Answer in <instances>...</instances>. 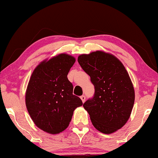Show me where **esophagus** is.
<instances>
[{"mask_svg":"<svg viewBox=\"0 0 158 158\" xmlns=\"http://www.w3.org/2000/svg\"><path fill=\"white\" fill-rule=\"evenodd\" d=\"M81 99L82 100V101H83V103H84L85 101V96H81Z\"/></svg>","mask_w":158,"mask_h":158,"instance_id":"1","label":"esophagus"}]
</instances>
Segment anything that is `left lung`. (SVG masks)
Returning a JSON list of instances; mask_svg holds the SVG:
<instances>
[{"mask_svg": "<svg viewBox=\"0 0 158 158\" xmlns=\"http://www.w3.org/2000/svg\"><path fill=\"white\" fill-rule=\"evenodd\" d=\"M77 61L95 87L94 98L85 101L84 109L97 130L115 132L127 122L135 103L129 73L117 57L103 51L83 54Z\"/></svg>", "mask_w": 158, "mask_h": 158, "instance_id": "8db88e82", "label": "left lung"}]
</instances>
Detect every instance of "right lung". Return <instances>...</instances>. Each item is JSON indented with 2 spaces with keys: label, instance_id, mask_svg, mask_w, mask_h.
I'll use <instances>...</instances> for the list:
<instances>
[{
  "label": "right lung",
  "instance_id": "1",
  "mask_svg": "<svg viewBox=\"0 0 158 158\" xmlns=\"http://www.w3.org/2000/svg\"><path fill=\"white\" fill-rule=\"evenodd\" d=\"M75 58L59 54L41 62L30 77L25 95L27 111L38 128L57 135L69 126L73 111L83 105L73 94L68 74Z\"/></svg>",
  "mask_w": 158,
  "mask_h": 158
}]
</instances>
